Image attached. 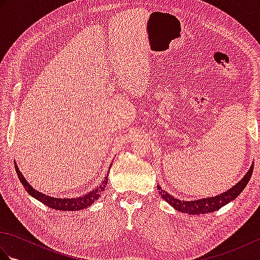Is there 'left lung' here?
Returning <instances> with one entry per match:
<instances>
[{
	"instance_id": "1",
	"label": "left lung",
	"mask_w": 260,
	"mask_h": 260,
	"mask_svg": "<svg viewBox=\"0 0 260 260\" xmlns=\"http://www.w3.org/2000/svg\"><path fill=\"white\" fill-rule=\"evenodd\" d=\"M253 165L248 171L247 174L244 176V179H241L238 183L234 185L231 189L225 191L221 194L207 198V199H201V200H194V201H182L179 199L174 198L173 196L169 194L167 191L161 189V186H157L158 193L161 197L167 201L169 204H171L175 210L181 211L186 214H204V213H210L213 211H217L220 208H222L225 204L233 201L234 199L238 197L242 190L245 189L248 182H249L251 174H252Z\"/></svg>"
}]
</instances>
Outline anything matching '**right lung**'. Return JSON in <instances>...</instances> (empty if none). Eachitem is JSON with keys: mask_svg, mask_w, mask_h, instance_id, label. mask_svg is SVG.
<instances>
[{"mask_svg": "<svg viewBox=\"0 0 260 260\" xmlns=\"http://www.w3.org/2000/svg\"><path fill=\"white\" fill-rule=\"evenodd\" d=\"M15 171L21 181V183L23 184L26 192L29 193L30 196L36 198L37 200L42 202L43 204H46V206H48L49 208H52L56 210H64V211H76V210H82V209H86L87 207H89L90 204H92L96 200H98L99 197H101L103 191L105 190V187H106L107 180H108V174H107L105 176V180L102 182V184L97 186L96 189L90 191L88 194H85L76 199H59V198H52V197L46 196L43 194V193L38 192L37 190L33 189V187L25 181L23 175L21 174L19 168H16V164H15Z\"/></svg>", "mask_w": 260, "mask_h": 260, "instance_id": "right-lung-1", "label": "right lung"}]
</instances>
